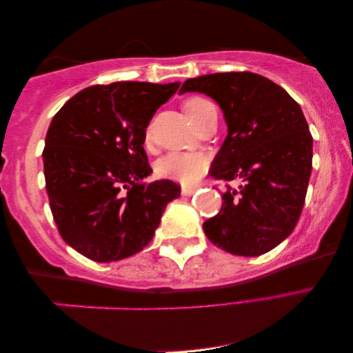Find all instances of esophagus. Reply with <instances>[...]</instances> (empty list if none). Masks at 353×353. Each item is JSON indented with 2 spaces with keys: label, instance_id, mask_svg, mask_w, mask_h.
<instances>
[{
  "label": "esophagus",
  "instance_id": "esophagus-1",
  "mask_svg": "<svg viewBox=\"0 0 353 353\" xmlns=\"http://www.w3.org/2000/svg\"><path fill=\"white\" fill-rule=\"evenodd\" d=\"M195 188H183L181 189V194L184 195V197H190V195H194L195 194Z\"/></svg>",
  "mask_w": 353,
  "mask_h": 353
}]
</instances>
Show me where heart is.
<instances>
[{
    "label": "heart",
    "instance_id": "b5f03b06",
    "mask_svg": "<svg viewBox=\"0 0 353 353\" xmlns=\"http://www.w3.org/2000/svg\"><path fill=\"white\" fill-rule=\"evenodd\" d=\"M184 112L194 125L199 123L205 115L216 109L211 101L201 97H192L184 101ZM150 139V131H147V141ZM208 169V161L200 153H183L173 152L161 158L156 164V173L161 178L173 180L183 184H194L199 181Z\"/></svg>",
    "mask_w": 353,
    "mask_h": 353
}]
</instances>
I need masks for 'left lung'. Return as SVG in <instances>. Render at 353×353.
I'll list each match as a JSON object with an SVG mask.
<instances>
[{"label":"left lung","instance_id":"obj_1","mask_svg":"<svg viewBox=\"0 0 353 353\" xmlns=\"http://www.w3.org/2000/svg\"><path fill=\"white\" fill-rule=\"evenodd\" d=\"M200 92L221 106L228 134L211 164L227 186L205 234L222 250L259 256L296 228L313 165V137L297 101L274 81L250 72L203 74L183 83L180 94Z\"/></svg>","mask_w":353,"mask_h":353}]
</instances>
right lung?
Returning <instances> with one entry per match:
<instances>
[{"label": "right lung", "instance_id": "right-lung-1", "mask_svg": "<svg viewBox=\"0 0 353 353\" xmlns=\"http://www.w3.org/2000/svg\"><path fill=\"white\" fill-rule=\"evenodd\" d=\"M180 88L120 81L72 97L46 132L45 186L59 234L81 255L111 263L153 239L181 188L143 183L152 173L143 150L150 120Z\"/></svg>", "mask_w": 353, "mask_h": 353}]
</instances>
